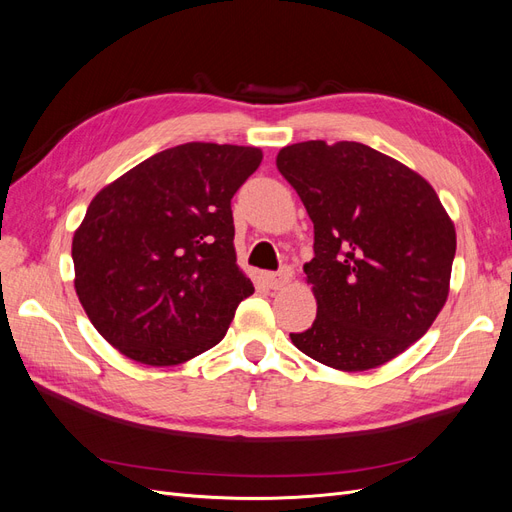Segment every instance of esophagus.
<instances>
[{"mask_svg":"<svg viewBox=\"0 0 512 512\" xmlns=\"http://www.w3.org/2000/svg\"><path fill=\"white\" fill-rule=\"evenodd\" d=\"M262 280H265V284H267L269 288L277 290V288H282V286H286V284L292 282V271H290V269H284V271H280V273H265V275H262Z\"/></svg>","mask_w":512,"mask_h":512,"instance_id":"34e87169","label":"esophagus"}]
</instances>
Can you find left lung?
<instances>
[{"instance_id": "obj_1", "label": "left lung", "mask_w": 512, "mask_h": 512, "mask_svg": "<svg viewBox=\"0 0 512 512\" xmlns=\"http://www.w3.org/2000/svg\"><path fill=\"white\" fill-rule=\"evenodd\" d=\"M275 162L314 222L303 271L318 312L292 344L339 371L389 363L429 331L451 288L457 235L436 190L352 141L288 145Z\"/></svg>"}]
</instances>
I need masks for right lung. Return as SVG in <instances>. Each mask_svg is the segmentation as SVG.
<instances>
[{
  "instance_id": "add662e5",
  "label": "right lung",
  "mask_w": 512,
  "mask_h": 512,
  "mask_svg": "<svg viewBox=\"0 0 512 512\" xmlns=\"http://www.w3.org/2000/svg\"><path fill=\"white\" fill-rule=\"evenodd\" d=\"M260 162L258 147L185 143L91 200L72 237L74 290L123 356L170 367L222 342L254 294L237 265L230 200Z\"/></svg>"
}]
</instances>
